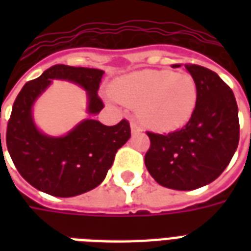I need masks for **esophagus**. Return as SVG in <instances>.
Returning <instances> with one entry per match:
<instances>
[{
	"label": "esophagus",
	"instance_id": "obj_1",
	"mask_svg": "<svg viewBox=\"0 0 251 251\" xmlns=\"http://www.w3.org/2000/svg\"><path fill=\"white\" fill-rule=\"evenodd\" d=\"M130 129H131V133H140V131H142L141 126L138 125L136 121H131L130 122Z\"/></svg>",
	"mask_w": 251,
	"mask_h": 251
}]
</instances>
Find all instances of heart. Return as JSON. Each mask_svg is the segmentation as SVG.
Masks as SVG:
<instances>
[{
    "label": "heart",
    "mask_w": 251,
    "mask_h": 251,
    "mask_svg": "<svg viewBox=\"0 0 251 251\" xmlns=\"http://www.w3.org/2000/svg\"><path fill=\"white\" fill-rule=\"evenodd\" d=\"M113 94L121 103L138 109L140 120L156 130H174L191 118L198 88L188 72L144 70L121 77Z\"/></svg>",
    "instance_id": "obj_1"
}]
</instances>
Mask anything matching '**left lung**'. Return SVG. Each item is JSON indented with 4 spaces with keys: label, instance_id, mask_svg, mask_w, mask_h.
Masks as SVG:
<instances>
[{
    "label": "left lung",
    "instance_id": "obj_1",
    "mask_svg": "<svg viewBox=\"0 0 251 251\" xmlns=\"http://www.w3.org/2000/svg\"><path fill=\"white\" fill-rule=\"evenodd\" d=\"M185 68L198 88L189 121L171 133L147 131L151 140L147 169L158 184L177 191L200 188L219 177L239 142L238 106L231 88L205 67L185 64Z\"/></svg>",
    "mask_w": 251,
    "mask_h": 251
}]
</instances>
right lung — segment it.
<instances>
[{"label": "right lung", "instance_id": "obj_1", "mask_svg": "<svg viewBox=\"0 0 251 251\" xmlns=\"http://www.w3.org/2000/svg\"><path fill=\"white\" fill-rule=\"evenodd\" d=\"M103 74L97 68L56 64L25 83L17 95L8 121L6 147L20 175L39 191L71 198L98 187L113 165L117 151L130 138L126 120L114 126L86 120L57 138L44 136L33 124L32 104L52 79H66L82 86L88 94V113H99L104 107L98 95Z\"/></svg>", "mask_w": 251, "mask_h": 251}]
</instances>
